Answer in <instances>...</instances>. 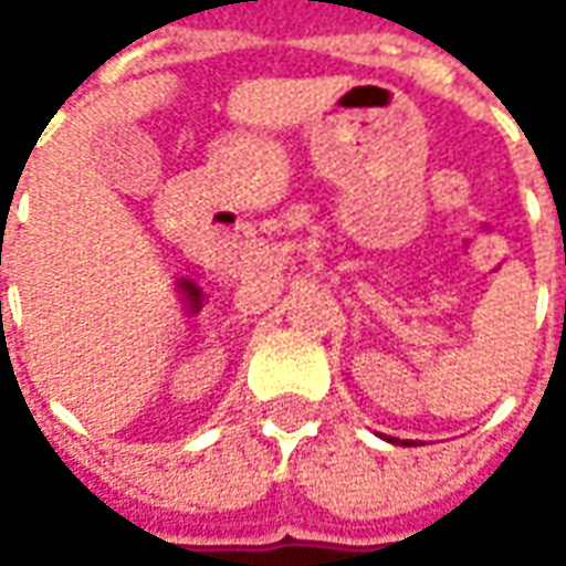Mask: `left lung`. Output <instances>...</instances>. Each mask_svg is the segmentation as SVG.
Returning <instances> with one entry per match:
<instances>
[{
	"instance_id": "left-lung-1",
	"label": "left lung",
	"mask_w": 566,
	"mask_h": 566,
	"mask_svg": "<svg viewBox=\"0 0 566 566\" xmlns=\"http://www.w3.org/2000/svg\"><path fill=\"white\" fill-rule=\"evenodd\" d=\"M391 442H397V439H394V437H391Z\"/></svg>"
}]
</instances>
